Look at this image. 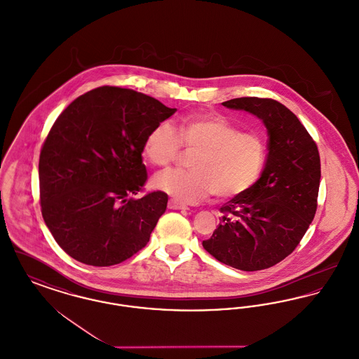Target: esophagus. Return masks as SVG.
<instances>
[{
  "mask_svg": "<svg viewBox=\"0 0 359 359\" xmlns=\"http://www.w3.org/2000/svg\"><path fill=\"white\" fill-rule=\"evenodd\" d=\"M168 208H171V210H188L187 205H182V203L176 202V201H170L168 202Z\"/></svg>",
  "mask_w": 359,
  "mask_h": 359,
  "instance_id": "esophagus-1",
  "label": "esophagus"
}]
</instances>
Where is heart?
<instances>
[{"label": "heart", "instance_id": "obj_1", "mask_svg": "<svg viewBox=\"0 0 359 359\" xmlns=\"http://www.w3.org/2000/svg\"><path fill=\"white\" fill-rule=\"evenodd\" d=\"M177 136L170 122H160L145 136L142 152L156 167H167L180 147L198 149L191 171L168 170L152 180L156 189L182 203H195L215 192L218 198H234L255 186L266 157L264 138L241 132L218 113H195L177 122Z\"/></svg>", "mask_w": 359, "mask_h": 359}]
</instances>
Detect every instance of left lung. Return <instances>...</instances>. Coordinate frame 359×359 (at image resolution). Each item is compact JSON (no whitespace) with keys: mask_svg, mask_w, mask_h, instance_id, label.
Segmentation results:
<instances>
[{"mask_svg":"<svg viewBox=\"0 0 359 359\" xmlns=\"http://www.w3.org/2000/svg\"><path fill=\"white\" fill-rule=\"evenodd\" d=\"M222 104L264 122L269 136L268 154L255 186L221 207V223L211 238L203 241V248L239 271H262L290 256L315 217L319 151L307 129L283 103L245 97Z\"/></svg>","mask_w":359,"mask_h":359,"instance_id":"1","label":"left lung"}]
</instances>
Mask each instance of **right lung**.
Listing matches in <instances>:
<instances>
[{
    "instance_id": "right-lung-1",
    "label": "right lung",
    "mask_w": 359,
    "mask_h": 359,
    "mask_svg": "<svg viewBox=\"0 0 359 359\" xmlns=\"http://www.w3.org/2000/svg\"><path fill=\"white\" fill-rule=\"evenodd\" d=\"M175 111L135 90L102 86L78 97L55 121L39 160L40 205L69 256L110 266L149 242L168 195L129 196L147 182L145 136Z\"/></svg>"
}]
</instances>
